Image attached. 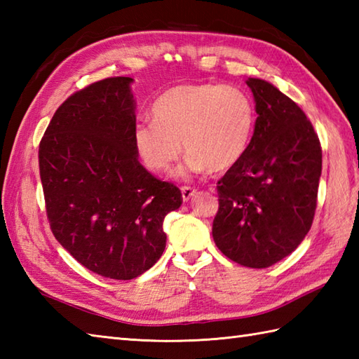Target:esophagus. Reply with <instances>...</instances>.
<instances>
[{
  "label": "esophagus",
  "mask_w": 359,
  "mask_h": 359,
  "mask_svg": "<svg viewBox=\"0 0 359 359\" xmlns=\"http://www.w3.org/2000/svg\"><path fill=\"white\" fill-rule=\"evenodd\" d=\"M180 191H182V199H184V202L191 201L193 196L196 194V189L191 187H182Z\"/></svg>",
  "instance_id": "esophagus-1"
}]
</instances>
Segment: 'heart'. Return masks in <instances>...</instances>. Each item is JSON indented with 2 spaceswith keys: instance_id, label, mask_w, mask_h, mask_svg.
I'll return each instance as SVG.
<instances>
[{
  "instance_id": "1",
  "label": "heart",
  "mask_w": 359,
  "mask_h": 359,
  "mask_svg": "<svg viewBox=\"0 0 359 359\" xmlns=\"http://www.w3.org/2000/svg\"><path fill=\"white\" fill-rule=\"evenodd\" d=\"M154 120L134 128V147L152 171H165L188 151L179 177L205 171L222 172L247 154L255 133L256 109L245 90L230 85H179L165 90L152 106Z\"/></svg>"
}]
</instances>
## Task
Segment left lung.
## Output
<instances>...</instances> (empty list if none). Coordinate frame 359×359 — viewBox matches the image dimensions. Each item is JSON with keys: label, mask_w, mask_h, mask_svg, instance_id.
<instances>
[{"label": "left lung", "mask_w": 359, "mask_h": 359, "mask_svg": "<svg viewBox=\"0 0 359 359\" xmlns=\"http://www.w3.org/2000/svg\"><path fill=\"white\" fill-rule=\"evenodd\" d=\"M256 123L247 154L217 182L212 222L217 248L250 269H266L306 238L315 217L323 151L313 125L292 98L248 79Z\"/></svg>", "instance_id": "1"}]
</instances>
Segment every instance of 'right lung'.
<instances>
[{"label": "right lung", "instance_id": "1", "mask_svg": "<svg viewBox=\"0 0 359 359\" xmlns=\"http://www.w3.org/2000/svg\"><path fill=\"white\" fill-rule=\"evenodd\" d=\"M133 81L104 79L71 95L38 151L55 239L88 270L118 280L158 261L166 245L163 219L182 205L180 189L139 162Z\"/></svg>", "mask_w": 359, "mask_h": 359}]
</instances>
